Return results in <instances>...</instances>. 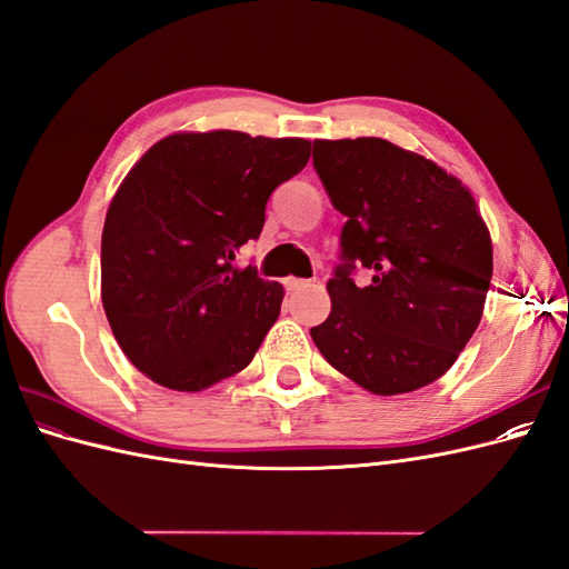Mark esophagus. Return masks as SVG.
Segmentation results:
<instances>
[{
	"instance_id": "obj_1",
	"label": "esophagus",
	"mask_w": 569,
	"mask_h": 569,
	"mask_svg": "<svg viewBox=\"0 0 569 569\" xmlns=\"http://www.w3.org/2000/svg\"><path fill=\"white\" fill-rule=\"evenodd\" d=\"M284 287H287V291H297V289H303V287H308V280H299V278H289V280L284 282Z\"/></svg>"
}]
</instances>
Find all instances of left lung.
Returning <instances> with one entry per match:
<instances>
[{"mask_svg":"<svg viewBox=\"0 0 569 569\" xmlns=\"http://www.w3.org/2000/svg\"><path fill=\"white\" fill-rule=\"evenodd\" d=\"M313 168L347 216L327 282L332 313L311 327L318 351L380 396L439 380L475 335L491 284L475 199L437 163L380 137L316 140Z\"/></svg>","mask_w":569,"mask_h":569,"instance_id":"left-lung-1","label":"left lung"}]
</instances>
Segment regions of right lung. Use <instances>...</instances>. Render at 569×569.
Returning <instances> with one entry per match:
<instances>
[{"label":"right lung","instance_id":"obj_1","mask_svg":"<svg viewBox=\"0 0 569 569\" xmlns=\"http://www.w3.org/2000/svg\"><path fill=\"white\" fill-rule=\"evenodd\" d=\"M311 142L178 132L137 161L101 232V303L118 347L149 380L201 391L244 370L280 316L282 284L239 268L270 194Z\"/></svg>","mask_w":569,"mask_h":569}]
</instances>
